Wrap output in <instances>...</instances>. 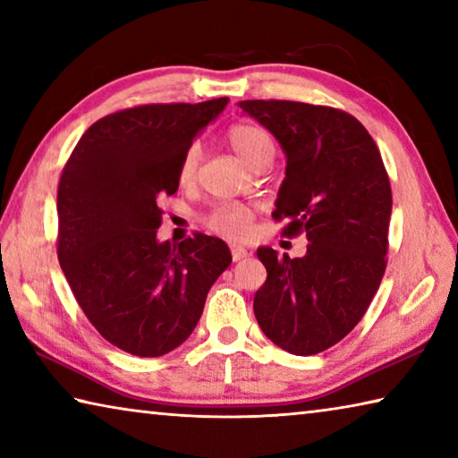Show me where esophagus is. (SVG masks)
<instances>
[{"label": "esophagus", "instance_id": "1", "mask_svg": "<svg viewBox=\"0 0 458 458\" xmlns=\"http://www.w3.org/2000/svg\"><path fill=\"white\" fill-rule=\"evenodd\" d=\"M230 250H232V260H234V262H240V260L248 257V250H246V248H242V246H236L234 244V246L230 248Z\"/></svg>", "mask_w": 458, "mask_h": 458}]
</instances>
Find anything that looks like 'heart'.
<instances>
[{
  "instance_id": "obj_1",
  "label": "heart",
  "mask_w": 458,
  "mask_h": 458,
  "mask_svg": "<svg viewBox=\"0 0 458 458\" xmlns=\"http://www.w3.org/2000/svg\"><path fill=\"white\" fill-rule=\"evenodd\" d=\"M228 143L248 165H254L257 161L265 157V155L275 153V143L267 131L257 125H248V123H240V125L230 127ZM198 161V145L188 147L182 155L180 164H177V182L182 185H190L196 180ZM250 224L252 214L244 206H220L208 216V226H210L216 234H222L226 238H244L248 232H250Z\"/></svg>"
}]
</instances>
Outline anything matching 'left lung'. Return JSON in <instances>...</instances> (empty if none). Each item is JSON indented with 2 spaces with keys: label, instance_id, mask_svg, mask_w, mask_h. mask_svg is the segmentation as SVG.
<instances>
[{
  "label": "left lung",
  "instance_id": "left-lung-1",
  "mask_svg": "<svg viewBox=\"0 0 458 458\" xmlns=\"http://www.w3.org/2000/svg\"><path fill=\"white\" fill-rule=\"evenodd\" d=\"M244 114L275 135L286 157L276 196L284 236L305 234L301 259L260 246L267 283L254 315L281 350L313 355L344 339L374 299L386 270L392 190L382 155L344 111L293 100H242Z\"/></svg>",
  "mask_w": 458,
  "mask_h": 458
}]
</instances>
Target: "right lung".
Returning a JSON list of instances; mask_svg holds the SVG:
<instances>
[{
	"label": "right lung",
	"instance_id": "add662e5",
	"mask_svg": "<svg viewBox=\"0 0 458 458\" xmlns=\"http://www.w3.org/2000/svg\"><path fill=\"white\" fill-rule=\"evenodd\" d=\"M228 98L106 114L76 143L58 185V259L84 315L108 344L159 358L191 335L208 291L230 267L220 238L159 242V198Z\"/></svg>",
	"mask_w": 458,
	"mask_h": 458
}]
</instances>
